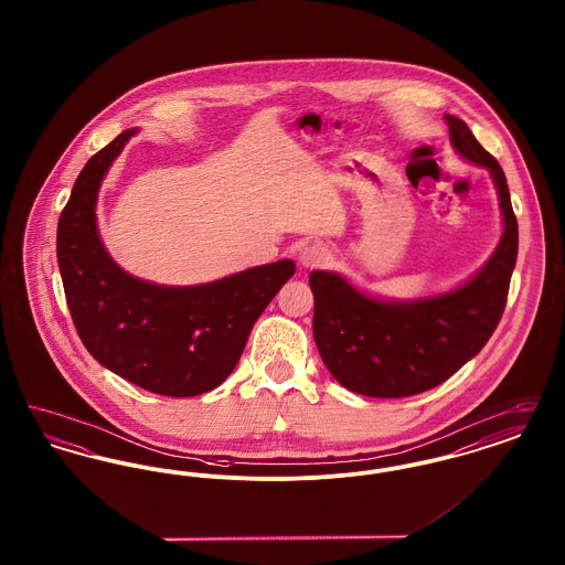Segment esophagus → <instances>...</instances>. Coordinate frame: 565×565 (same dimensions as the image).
I'll return each instance as SVG.
<instances>
[{
  "label": "esophagus",
  "mask_w": 565,
  "mask_h": 565,
  "mask_svg": "<svg viewBox=\"0 0 565 565\" xmlns=\"http://www.w3.org/2000/svg\"><path fill=\"white\" fill-rule=\"evenodd\" d=\"M328 258H330V249L323 247L322 243H311L300 252V265L307 269L322 267L328 263Z\"/></svg>",
  "instance_id": "obj_1"
}]
</instances>
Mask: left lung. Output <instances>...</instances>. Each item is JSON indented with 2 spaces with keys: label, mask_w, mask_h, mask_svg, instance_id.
<instances>
[{
  "label": "left lung",
  "mask_w": 565,
  "mask_h": 565,
  "mask_svg": "<svg viewBox=\"0 0 565 565\" xmlns=\"http://www.w3.org/2000/svg\"><path fill=\"white\" fill-rule=\"evenodd\" d=\"M445 120L457 152L491 171L504 235L477 277L417 302H381L334 273H311L316 345L330 375L362 396L406 398L440 385L483 350L507 307L519 249L507 175L463 120Z\"/></svg>",
  "instance_id": "1"
}]
</instances>
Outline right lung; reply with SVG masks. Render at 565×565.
<instances>
[{"mask_svg": "<svg viewBox=\"0 0 565 565\" xmlns=\"http://www.w3.org/2000/svg\"><path fill=\"white\" fill-rule=\"evenodd\" d=\"M135 135L93 154L56 228V258L78 337L111 373L173 398L217 387L242 358L252 326L295 275L292 260L243 270L214 284L164 288L118 269L97 235L95 203L111 161Z\"/></svg>", "mask_w": 565, "mask_h": 565, "instance_id": "right-lung-1", "label": "right lung"}]
</instances>
